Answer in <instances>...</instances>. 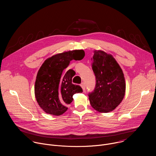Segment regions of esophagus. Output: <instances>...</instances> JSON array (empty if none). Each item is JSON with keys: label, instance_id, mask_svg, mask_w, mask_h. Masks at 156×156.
<instances>
[{"label": "esophagus", "instance_id": "esophagus-1", "mask_svg": "<svg viewBox=\"0 0 156 156\" xmlns=\"http://www.w3.org/2000/svg\"><path fill=\"white\" fill-rule=\"evenodd\" d=\"M81 87H82V89H83V91L84 92V91H85V90H86V86H85L84 83H81Z\"/></svg>", "mask_w": 156, "mask_h": 156}]
</instances>
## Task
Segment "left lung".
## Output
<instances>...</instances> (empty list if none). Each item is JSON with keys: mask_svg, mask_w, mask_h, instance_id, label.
<instances>
[{"mask_svg": "<svg viewBox=\"0 0 156 156\" xmlns=\"http://www.w3.org/2000/svg\"><path fill=\"white\" fill-rule=\"evenodd\" d=\"M96 76L94 90L89 94L91 106L101 113L114 110L122 101L126 90L123 71L114 57L101 50L91 58Z\"/></svg>", "mask_w": 156, "mask_h": 156, "instance_id": "8db88e82", "label": "left lung"}]
</instances>
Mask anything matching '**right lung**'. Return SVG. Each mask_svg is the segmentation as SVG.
<instances>
[{"label": "right lung", "instance_id": "right-lung-1", "mask_svg": "<svg viewBox=\"0 0 156 156\" xmlns=\"http://www.w3.org/2000/svg\"><path fill=\"white\" fill-rule=\"evenodd\" d=\"M83 50H74L55 54L47 58L40 67L36 79L34 94L40 107L47 114L56 116L65 113L75 93H82L79 85L72 83L73 75L63 70L72 60L84 57Z\"/></svg>", "mask_w": 156, "mask_h": 156}]
</instances>
